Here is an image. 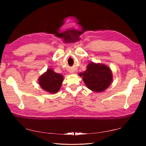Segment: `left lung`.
Returning <instances> with one entry per match:
<instances>
[{"label": "left lung", "mask_w": 146, "mask_h": 146, "mask_svg": "<svg viewBox=\"0 0 146 146\" xmlns=\"http://www.w3.org/2000/svg\"><path fill=\"white\" fill-rule=\"evenodd\" d=\"M83 76V82L87 88L95 92L105 90L112 82V73L107 65L91 62L86 70L79 74Z\"/></svg>", "instance_id": "8db88e82"}]
</instances>
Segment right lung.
<instances>
[{"mask_svg": "<svg viewBox=\"0 0 146 146\" xmlns=\"http://www.w3.org/2000/svg\"><path fill=\"white\" fill-rule=\"evenodd\" d=\"M41 88L51 94H56L61 88L63 76L55 73L51 69H48L38 79Z\"/></svg>", "mask_w": 146, "mask_h": 146, "instance_id": "right-lung-1", "label": "right lung"}]
</instances>
